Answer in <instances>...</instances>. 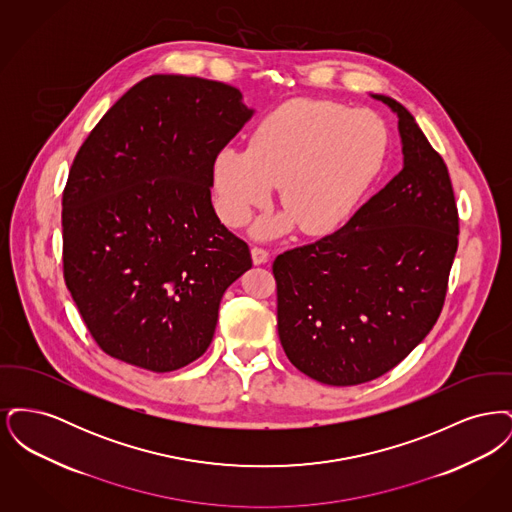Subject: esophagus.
Returning a JSON list of instances; mask_svg holds the SVG:
<instances>
[{"label":"esophagus","instance_id":"34e87169","mask_svg":"<svg viewBox=\"0 0 512 512\" xmlns=\"http://www.w3.org/2000/svg\"><path fill=\"white\" fill-rule=\"evenodd\" d=\"M268 257H270V255H268V251L265 247H261V245H253V247H251V259H253L255 265L267 263Z\"/></svg>","mask_w":512,"mask_h":512}]
</instances>
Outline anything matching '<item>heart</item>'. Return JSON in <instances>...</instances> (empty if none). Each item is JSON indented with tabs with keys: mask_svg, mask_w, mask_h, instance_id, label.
<instances>
[{
	"mask_svg": "<svg viewBox=\"0 0 512 512\" xmlns=\"http://www.w3.org/2000/svg\"><path fill=\"white\" fill-rule=\"evenodd\" d=\"M386 151L388 130L378 115L332 101H293L261 121L247 151L217 153L215 209L226 224L244 226L278 186L286 213L259 220L257 236H278L293 222L307 234L330 232L382 169Z\"/></svg>",
	"mask_w": 512,
	"mask_h": 512,
	"instance_id": "b5f03b06",
	"label": "heart"
}]
</instances>
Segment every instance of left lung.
I'll use <instances>...</instances> for the list:
<instances>
[{"label": "left lung", "instance_id": "1", "mask_svg": "<svg viewBox=\"0 0 512 512\" xmlns=\"http://www.w3.org/2000/svg\"><path fill=\"white\" fill-rule=\"evenodd\" d=\"M403 169L340 230L272 263L278 336L292 365L357 386L399 365L434 328L459 245L445 161L395 99Z\"/></svg>", "mask_w": 512, "mask_h": 512}]
</instances>
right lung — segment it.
<instances>
[{
    "instance_id": "1",
    "label": "right lung",
    "mask_w": 512,
    "mask_h": 512,
    "mask_svg": "<svg viewBox=\"0 0 512 512\" xmlns=\"http://www.w3.org/2000/svg\"><path fill=\"white\" fill-rule=\"evenodd\" d=\"M217 80L153 74L94 126L63 190V276L99 349L151 372L201 357L251 268L211 203L213 163L251 119Z\"/></svg>"
}]
</instances>
